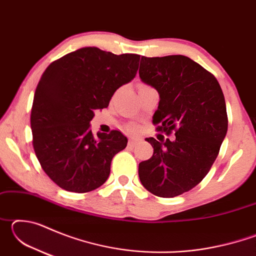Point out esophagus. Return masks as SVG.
I'll list each match as a JSON object with an SVG mask.
<instances>
[{
	"label": "esophagus",
	"instance_id": "1",
	"mask_svg": "<svg viewBox=\"0 0 256 256\" xmlns=\"http://www.w3.org/2000/svg\"><path fill=\"white\" fill-rule=\"evenodd\" d=\"M138 141H140V138H130V140H128V146H136L138 144Z\"/></svg>",
	"mask_w": 256,
	"mask_h": 256
}]
</instances>
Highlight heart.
Returning a JSON list of instances; mask_svg holds the SVG:
<instances>
[{
  "label": "heart",
  "instance_id": "obj_1",
  "mask_svg": "<svg viewBox=\"0 0 256 256\" xmlns=\"http://www.w3.org/2000/svg\"><path fill=\"white\" fill-rule=\"evenodd\" d=\"M140 86H141V84H140Z\"/></svg>",
  "mask_w": 256,
  "mask_h": 256
}]
</instances>
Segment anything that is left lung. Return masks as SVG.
Masks as SVG:
<instances>
[{
  "label": "left lung",
  "mask_w": 256,
  "mask_h": 256,
  "mask_svg": "<svg viewBox=\"0 0 256 256\" xmlns=\"http://www.w3.org/2000/svg\"><path fill=\"white\" fill-rule=\"evenodd\" d=\"M141 80L160 97L152 123L159 132L176 138L152 146L150 159L138 164V177L150 193L160 198L180 196L200 183L218 157L226 136V102L218 80L184 55L141 56Z\"/></svg>",
  "instance_id": "1"
}]
</instances>
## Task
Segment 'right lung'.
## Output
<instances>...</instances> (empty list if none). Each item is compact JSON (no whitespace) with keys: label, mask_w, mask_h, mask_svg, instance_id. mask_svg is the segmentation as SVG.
<instances>
[{"label":"right lung","mask_w":256,"mask_h":256,"mask_svg":"<svg viewBox=\"0 0 256 256\" xmlns=\"http://www.w3.org/2000/svg\"><path fill=\"white\" fill-rule=\"evenodd\" d=\"M140 55L84 47L52 62L34 92L30 125L36 157L60 188L86 193L102 186L128 138L118 130H90L94 110L106 108L136 74Z\"/></svg>","instance_id":"right-lung-1"}]
</instances>
